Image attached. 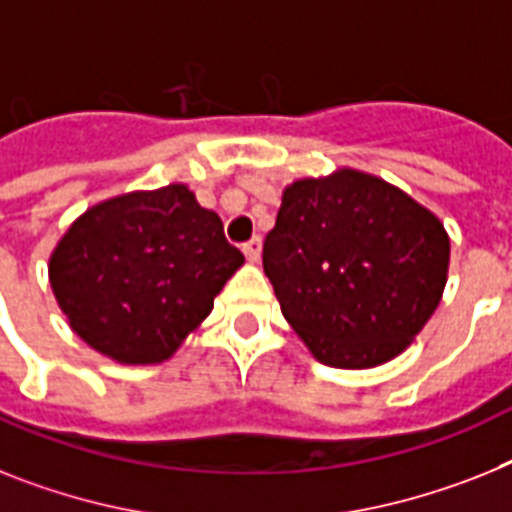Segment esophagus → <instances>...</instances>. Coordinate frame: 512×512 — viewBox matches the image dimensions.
Returning a JSON list of instances; mask_svg holds the SVG:
<instances>
[{
  "mask_svg": "<svg viewBox=\"0 0 512 512\" xmlns=\"http://www.w3.org/2000/svg\"><path fill=\"white\" fill-rule=\"evenodd\" d=\"M243 253L251 264H256L261 259V238H251L248 243H243Z\"/></svg>",
  "mask_w": 512,
  "mask_h": 512,
  "instance_id": "esophagus-1",
  "label": "esophagus"
}]
</instances>
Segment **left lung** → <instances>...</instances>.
<instances>
[{
    "label": "left lung",
    "mask_w": 512,
    "mask_h": 512,
    "mask_svg": "<svg viewBox=\"0 0 512 512\" xmlns=\"http://www.w3.org/2000/svg\"><path fill=\"white\" fill-rule=\"evenodd\" d=\"M447 264L450 240L432 211L356 170L285 188L264 240L282 314L337 369L403 353L442 298Z\"/></svg>",
    "instance_id": "1"
}]
</instances>
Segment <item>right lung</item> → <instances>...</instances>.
I'll list each match as a JSON object with an SVG mask.
<instances>
[{
	"instance_id": "obj_1",
	"label": "right lung",
	"mask_w": 512,
	"mask_h": 512,
	"mask_svg": "<svg viewBox=\"0 0 512 512\" xmlns=\"http://www.w3.org/2000/svg\"><path fill=\"white\" fill-rule=\"evenodd\" d=\"M243 253L185 185L88 209L59 240L49 280L75 335L120 363L170 358L209 316Z\"/></svg>"
}]
</instances>
